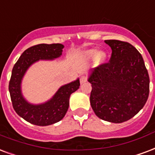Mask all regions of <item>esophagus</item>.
Returning <instances> with one entry per match:
<instances>
[{"label": "esophagus", "instance_id": "obj_1", "mask_svg": "<svg viewBox=\"0 0 155 155\" xmlns=\"http://www.w3.org/2000/svg\"><path fill=\"white\" fill-rule=\"evenodd\" d=\"M87 81V78L86 76H82L81 77V78H80V82L81 83H84Z\"/></svg>", "mask_w": 155, "mask_h": 155}]
</instances>
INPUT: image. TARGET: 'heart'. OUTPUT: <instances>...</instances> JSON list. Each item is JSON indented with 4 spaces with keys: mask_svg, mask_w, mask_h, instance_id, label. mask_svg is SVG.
Here are the masks:
<instances>
[{
    "mask_svg": "<svg viewBox=\"0 0 155 155\" xmlns=\"http://www.w3.org/2000/svg\"><path fill=\"white\" fill-rule=\"evenodd\" d=\"M85 55L87 57V59H93V58H95L98 55L99 60H103L105 58V54H104V52H100L98 53V51L97 50H95V49H91V50H89V51H86V53H85Z\"/></svg>",
    "mask_w": 155,
    "mask_h": 155,
    "instance_id": "obj_1",
    "label": "heart"
}]
</instances>
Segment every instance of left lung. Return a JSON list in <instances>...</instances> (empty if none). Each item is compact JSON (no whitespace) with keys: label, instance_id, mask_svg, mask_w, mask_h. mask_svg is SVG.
I'll return each mask as SVG.
<instances>
[{"label":"left lung","instance_id":"obj_1","mask_svg":"<svg viewBox=\"0 0 155 155\" xmlns=\"http://www.w3.org/2000/svg\"><path fill=\"white\" fill-rule=\"evenodd\" d=\"M104 41L112 54L109 62L91 73V105L101 119L121 123L144 107L150 93V78L141 54L132 45L118 40Z\"/></svg>","mask_w":155,"mask_h":155}]
</instances>
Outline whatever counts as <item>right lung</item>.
Instances as JSON below:
<instances>
[{"mask_svg": "<svg viewBox=\"0 0 155 155\" xmlns=\"http://www.w3.org/2000/svg\"><path fill=\"white\" fill-rule=\"evenodd\" d=\"M62 44H38L24 51L14 65L9 83V91L15 112L27 122L48 126L64 117L69 105L70 95L79 88V79L61 87L51 101L45 104L33 105L28 103L21 94V80L30 65L39 60H53L62 54Z\"/></svg>", "mask_w": 155, "mask_h": 155, "instance_id": "obj_1", "label": "right lung"}]
</instances>
